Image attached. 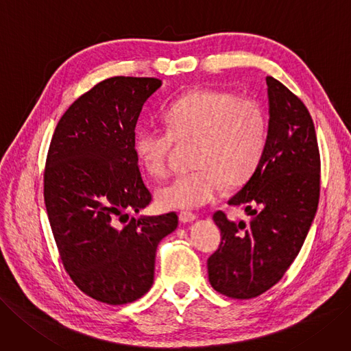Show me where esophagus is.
<instances>
[{"instance_id":"34e87169","label":"esophagus","mask_w":351,"mask_h":351,"mask_svg":"<svg viewBox=\"0 0 351 351\" xmlns=\"http://www.w3.org/2000/svg\"><path fill=\"white\" fill-rule=\"evenodd\" d=\"M198 217H197V214H193V213H189V211H182L179 214V219H180V223H192V221H195Z\"/></svg>"}]
</instances>
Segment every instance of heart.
Segmentation results:
<instances>
[{
  "label": "heart",
  "instance_id": "heart-1",
  "mask_svg": "<svg viewBox=\"0 0 351 351\" xmlns=\"http://www.w3.org/2000/svg\"><path fill=\"white\" fill-rule=\"evenodd\" d=\"M167 130L140 128L134 153L154 178L169 172L178 141H195L193 166L160 186L156 198L163 208L193 210L211 202L223 184L237 186L253 173L266 141V114L252 97L218 89H195L173 101L163 112Z\"/></svg>",
  "mask_w": 351,
  "mask_h": 351
}]
</instances>
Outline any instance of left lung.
Returning <instances> with one entry per match:
<instances>
[{"mask_svg": "<svg viewBox=\"0 0 351 351\" xmlns=\"http://www.w3.org/2000/svg\"><path fill=\"white\" fill-rule=\"evenodd\" d=\"M267 137L253 175L228 201L243 205L249 224L214 214L221 243L208 258L211 287L250 300L276 285L306 239L319 199V150L305 104L271 76Z\"/></svg>", "mask_w": 351, "mask_h": 351, "instance_id": "1", "label": "left lung"}]
</instances>
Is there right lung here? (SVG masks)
<instances>
[{"mask_svg": "<svg viewBox=\"0 0 351 351\" xmlns=\"http://www.w3.org/2000/svg\"><path fill=\"white\" fill-rule=\"evenodd\" d=\"M156 77L114 76L59 120L45 167V204L60 261L75 285L108 305L137 301L154 278L156 249L178 215L132 218L152 201L134 153V130Z\"/></svg>", "mask_w": 351, "mask_h": 351, "instance_id": "add662e5", "label": "right lung"}]
</instances>
